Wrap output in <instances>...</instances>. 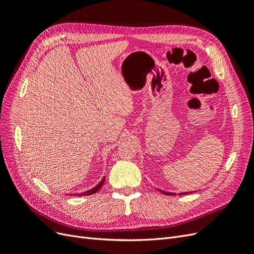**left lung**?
<instances>
[{"mask_svg": "<svg viewBox=\"0 0 254 254\" xmlns=\"http://www.w3.org/2000/svg\"><path fill=\"white\" fill-rule=\"evenodd\" d=\"M160 191H161V193H163L164 195H168V196H175L176 195L175 193H168V191H165V190H160ZM184 194H190V193H181L179 195H184Z\"/></svg>", "mask_w": 254, "mask_h": 254, "instance_id": "1", "label": "left lung"}]
</instances>
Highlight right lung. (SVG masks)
Segmentation results:
<instances>
[{
  "label": "right lung",
  "mask_w": 254,
  "mask_h": 254,
  "mask_svg": "<svg viewBox=\"0 0 254 254\" xmlns=\"http://www.w3.org/2000/svg\"><path fill=\"white\" fill-rule=\"evenodd\" d=\"M105 177L103 178V180L99 182L96 187H94L93 189H91V190H87V191H83V193H80V194H73L74 196H88V195H92V194H94V193H96V191H98L99 190V189H101L102 187H103V184H104V182H105Z\"/></svg>",
  "instance_id": "1"
}]
</instances>
